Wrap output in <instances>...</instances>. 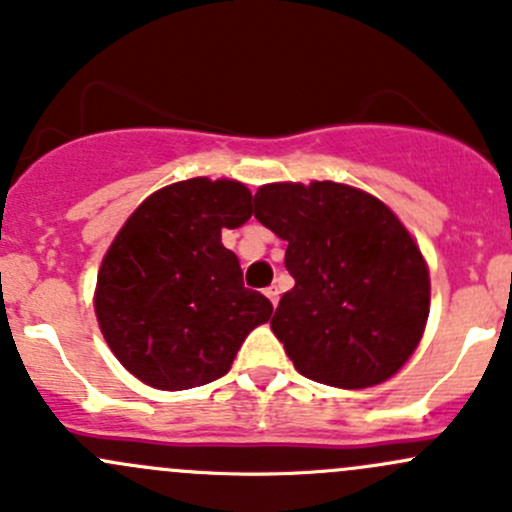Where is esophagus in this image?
<instances>
[{
    "instance_id": "34e87169",
    "label": "esophagus",
    "mask_w": 512,
    "mask_h": 512,
    "mask_svg": "<svg viewBox=\"0 0 512 512\" xmlns=\"http://www.w3.org/2000/svg\"><path fill=\"white\" fill-rule=\"evenodd\" d=\"M265 297L270 299V302L277 307V302H280V289H277V287H267L265 289Z\"/></svg>"
}]
</instances>
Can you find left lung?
I'll return each instance as SVG.
<instances>
[{
	"instance_id": "1",
	"label": "left lung",
	"mask_w": 512,
	"mask_h": 512,
	"mask_svg": "<svg viewBox=\"0 0 512 512\" xmlns=\"http://www.w3.org/2000/svg\"><path fill=\"white\" fill-rule=\"evenodd\" d=\"M255 218L287 242L294 287L270 327L294 369L337 389L396 374L423 337L431 280L421 247L371 193L334 183H267Z\"/></svg>"
}]
</instances>
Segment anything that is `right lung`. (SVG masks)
<instances>
[{
  "mask_svg": "<svg viewBox=\"0 0 512 512\" xmlns=\"http://www.w3.org/2000/svg\"><path fill=\"white\" fill-rule=\"evenodd\" d=\"M252 193L240 180L190 178L148 195L98 267L94 309L113 356L143 384L183 391L230 371L272 304L242 285L223 230L245 225Z\"/></svg>",
  "mask_w": 512,
  "mask_h": 512,
  "instance_id": "1",
  "label": "right lung"
}]
</instances>
